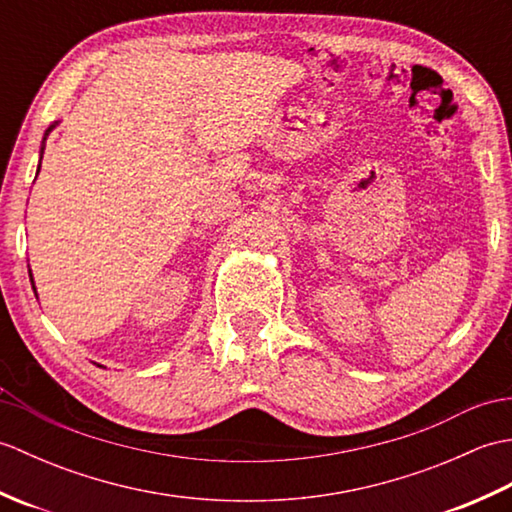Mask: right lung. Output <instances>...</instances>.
I'll list each match as a JSON object with an SVG mask.
<instances>
[{"mask_svg": "<svg viewBox=\"0 0 512 512\" xmlns=\"http://www.w3.org/2000/svg\"><path fill=\"white\" fill-rule=\"evenodd\" d=\"M57 125V123H54ZM54 125H50L48 129H46V134H43V143H41V151H39V167H37V173H39V169H41V158H43V149H46V138H48V134L52 132L54 129ZM30 284H32V290H35V281H32V275H30ZM35 295H37V290H35ZM101 367V365H99Z\"/></svg>", "mask_w": 512, "mask_h": 512, "instance_id": "obj_1", "label": "right lung"}]
</instances>
